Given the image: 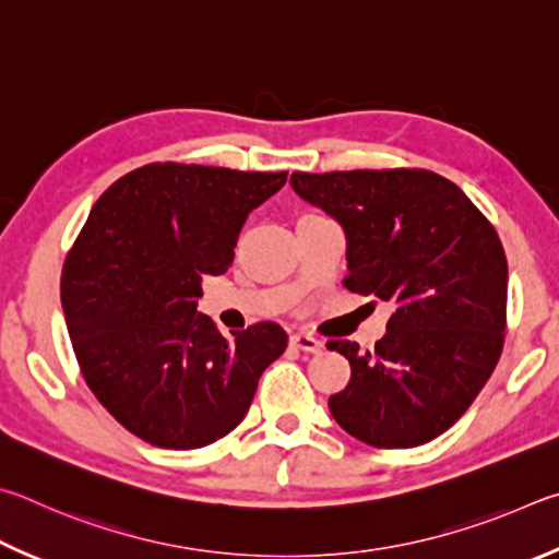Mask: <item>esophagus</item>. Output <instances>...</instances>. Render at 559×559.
<instances>
[{"label": "esophagus", "instance_id": "1", "mask_svg": "<svg viewBox=\"0 0 559 559\" xmlns=\"http://www.w3.org/2000/svg\"><path fill=\"white\" fill-rule=\"evenodd\" d=\"M289 344L305 350V354H321V348H324V344H321L319 338H314L311 334H305V331H297V334L289 336Z\"/></svg>", "mask_w": 559, "mask_h": 559}]
</instances>
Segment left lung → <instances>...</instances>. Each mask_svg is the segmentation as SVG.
<instances>
[{
  "label": "left lung",
  "mask_w": 559,
  "mask_h": 559,
  "mask_svg": "<svg viewBox=\"0 0 559 559\" xmlns=\"http://www.w3.org/2000/svg\"><path fill=\"white\" fill-rule=\"evenodd\" d=\"M289 183L344 230V285L393 305L376 350L329 341L350 364L331 415L378 449L432 442L481 393L503 348L508 262L493 225L425 169L295 171Z\"/></svg>",
  "instance_id": "obj_1"
}]
</instances>
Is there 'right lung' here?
Instances as JSON below:
<instances>
[{
  "mask_svg": "<svg viewBox=\"0 0 559 559\" xmlns=\"http://www.w3.org/2000/svg\"><path fill=\"white\" fill-rule=\"evenodd\" d=\"M285 181L166 162L122 176L93 205L63 264V314L87 388L134 437L213 444L285 354L272 321L225 338L195 309L203 274L228 272L248 215Z\"/></svg>",
  "mask_w": 559,
  "mask_h": 559,
  "instance_id": "1",
  "label": "right lung"
}]
</instances>
